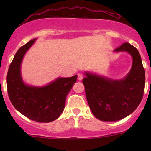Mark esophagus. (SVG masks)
<instances>
[{
    "mask_svg": "<svg viewBox=\"0 0 151 151\" xmlns=\"http://www.w3.org/2000/svg\"><path fill=\"white\" fill-rule=\"evenodd\" d=\"M83 75L81 74H78V77H77V79H78V80H81V79H83Z\"/></svg>",
    "mask_w": 151,
    "mask_h": 151,
    "instance_id": "34e87169",
    "label": "esophagus"
}]
</instances>
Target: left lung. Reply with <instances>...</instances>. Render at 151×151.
<instances>
[{"label":"left lung","mask_w":151,"mask_h":151,"mask_svg":"<svg viewBox=\"0 0 151 151\" xmlns=\"http://www.w3.org/2000/svg\"><path fill=\"white\" fill-rule=\"evenodd\" d=\"M129 53L132 66L127 75L114 79L84 72L82 82L87 102L94 116L103 121H116L132 114L141 103L144 92L145 70L138 50L125 42L114 52Z\"/></svg>","instance_id":"8db88e82"}]
</instances>
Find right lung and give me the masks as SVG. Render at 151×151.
I'll use <instances>...</instances> for the list:
<instances>
[{"instance_id":"add662e5","label":"right lung","mask_w":151,"mask_h":151,"mask_svg":"<svg viewBox=\"0 0 151 151\" xmlns=\"http://www.w3.org/2000/svg\"><path fill=\"white\" fill-rule=\"evenodd\" d=\"M36 40H31L15 55L7 74V88L17 111L32 121L48 123L56 120L62 113L67 95L77 81V75L58 77L41 86L26 84L21 74L22 59Z\"/></svg>"}]
</instances>
